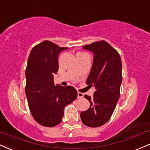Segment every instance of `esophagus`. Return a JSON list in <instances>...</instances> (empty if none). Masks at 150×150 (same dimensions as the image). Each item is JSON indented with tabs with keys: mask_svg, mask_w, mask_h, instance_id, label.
Here are the masks:
<instances>
[{
	"mask_svg": "<svg viewBox=\"0 0 150 150\" xmlns=\"http://www.w3.org/2000/svg\"><path fill=\"white\" fill-rule=\"evenodd\" d=\"M84 97V94L80 93V92H78V98H83Z\"/></svg>",
	"mask_w": 150,
	"mask_h": 150,
	"instance_id": "obj_1",
	"label": "esophagus"
}]
</instances>
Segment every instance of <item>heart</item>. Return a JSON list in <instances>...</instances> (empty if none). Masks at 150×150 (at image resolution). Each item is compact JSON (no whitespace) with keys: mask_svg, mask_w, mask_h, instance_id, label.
<instances>
[{"mask_svg":"<svg viewBox=\"0 0 150 150\" xmlns=\"http://www.w3.org/2000/svg\"><path fill=\"white\" fill-rule=\"evenodd\" d=\"M86 55V53H85V52H77L76 56L77 55Z\"/></svg>","mask_w":150,"mask_h":150,"instance_id":"heart-1","label":"heart"}]
</instances>
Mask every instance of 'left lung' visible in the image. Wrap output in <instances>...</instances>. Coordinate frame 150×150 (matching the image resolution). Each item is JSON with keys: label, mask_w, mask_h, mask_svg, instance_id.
<instances>
[{"label": "left lung", "mask_w": 150, "mask_h": 150, "mask_svg": "<svg viewBox=\"0 0 150 150\" xmlns=\"http://www.w3.org/2000/svg\"><path fill=\"white\" fill-rule=\"evenodd\" d=\"M93 52V63L86 84L94 87L93 98L85 95L90 103L88 110L82 112L80 118L84 125L98 127L111 117L120 95L122 61L117 51L105 40L83 46Z\"/></svg>", "instance_id": "left-lung-1"}]
</instances>
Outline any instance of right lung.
I'll list each match as a JSON object with an SVG mask.
<instances>
[{
	"label": "right lung",
	"instance_id": "obj_1",
	"mask_svg": "<svg viewBox=\"0 0 150 150\" xmlns=\"http://www.w3.org/2000/svg\"><path fill=\"white\" fill-rule=\"evenodd\" d=\"M67 48L45 40L35 45L29 55L25 95L34 120L42 126L52 127L60 124L64 108L78 97L72 86L54 84V74L58 71V55Z\"/></svg>",
	"mask_w": 150,
	"mask_h": 150
}]
</instances>
